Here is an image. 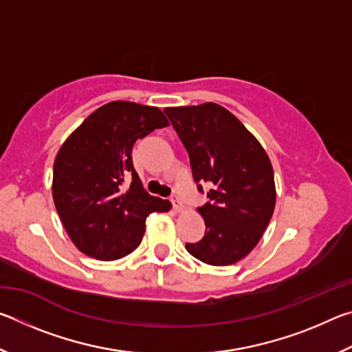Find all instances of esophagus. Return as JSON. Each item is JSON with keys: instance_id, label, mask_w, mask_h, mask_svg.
<instances>
[{"instance_id": "1", "label": "esophagus", "mask_w": 352, "mask_h": 352, "mask_svg": "<svg viewBox=\"0 0 352 352\" xmlns=\"http://www.w3.org/2000/svg\"><path fill=\"white\" fill-rule=\"evenodd\" d=\"M170 204H172V208H174V211H182V201H180V199H178V195L177 194H174L170 197Z\"/></svg>"}]
</instances>
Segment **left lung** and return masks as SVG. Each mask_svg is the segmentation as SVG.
I'll list each match as a JSON object with an SVG mask.
<instances>
[{
  "instance_id": "left-lung-1",
  "label": "left lung",
  "mask_w": 352,
  "mask_h": 352,
  "mask_svg": "<svg viewBox=\"0 0 352 352\" xmlns=\"http://www.w3.org/2000/svg\"><path fill=\"white\" fill-rule=\"evenodd\" d=\"M164 113L189 153L197 189L210 188L199 208L205 236L186 250L205 264H234L256 247L275 210L270 160L239 119L217 104Z\"/></svg>"
}]
</instances>
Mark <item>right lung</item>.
<instances>
[{"mask_svg": "<svg viewBox=\"0 0 352 352\" xmlns=\"http://www.w3.org/2000/svg\"><path fill=\"white\" fill-rule=\"evenodd\" d=\"M168 126L155 107L115 100L91 113L63 142L52 197L82 253L100 261L124 258L141 243L148 214L169 210L170 201L142 189L132 163L135 142Z\"/></svg>", "mask_w": 352, "mask_h": 352, "instance_id": "right-lung-1", "label": "right lung"}]
</instances>
